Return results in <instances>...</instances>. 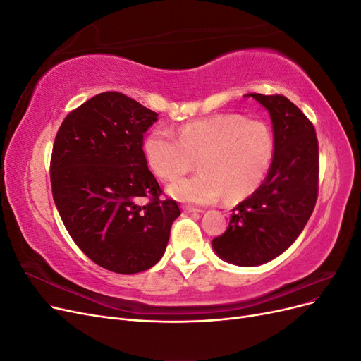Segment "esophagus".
Segmentation results:
<instances>
[{"label": "esophagus", "mask_w": 361, "mask_h": 361, "mask_svg": "<svg viewBox=\"0 0 361 361\" xmlns=\"http://www.w3.org/2000/svg\"><path fill=\"white\" fill-rule=\"evenodd\" d=\"M182 209H183V212H200V209H197V207H194V206H190V204H183L182 206Z\"/></svg>", "instance_id": "34e87169"}]
</instances>
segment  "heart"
I'll list each match as a JSON object with an SVG mask.
<instances>
[{"instance_id":"obj_1","label":"heart","mask_w":361,"mask_h":361,"mask_svg":"<svg viewBox=\"0 0 361 361\" xmlns=\"http://www.w3.org/2000/svg\"><path fill=\"white\" fill-rule=\"evenodd\" d=\"M276 152L272 128L262 118L223 113L182 125L176 137L167 128H155L145 137L143 154L150 170L167 182H176L195 167L200 173L170 187L179 200L212 203L239 202L264 182Z\"/></svg>"}]
</instances>
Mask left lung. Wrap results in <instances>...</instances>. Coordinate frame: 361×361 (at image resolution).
<instances>
[{"label": "left lung", "mask_w": 361, "mask_h": 361, "mask_svg": "<svg viewBox=\"0 0 361 361\" xmlns=\"http://www.w3.org/2000/svg\"><path fill=\"white\" fill-rule=\"evenodd\" d=\"M269 111L276 152L265 180L232 209L227 231L212 239L221 259L239 267L267 264L300 236L319 188V147L313 123L283 94L250 93Z\"/></svg>", "instance_id": "left-lung-1"}]
</instances>
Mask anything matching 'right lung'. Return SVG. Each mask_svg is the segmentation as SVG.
<instances>
[{
    "mask_svg": "<svg viewBox=\"0 0 361 361\" xmlns=\"http://www.w3.org/2000/svg\"><path fill=\"white\" fill-rule=\"evenodd\" d=\"M157 117L123 93H99L64 117L52 146V197L64 227L87 257L117 274L154 267L180 215L176 200L161 199L143 154Z\"/></svg>",
    "mask_w": 361,
    "mask_h": 361,
    "instance_id": "add662e5",
    "label": "right lung"
}]
</instances>
